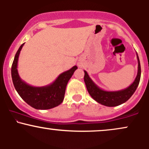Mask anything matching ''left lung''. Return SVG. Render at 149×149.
Segmentation results:
<instances>
[{
  "label": "left lung",
  "instance_id": "1",
  "mask_svg": "<svg viewBox=\"0 0 149 149\" xmlns=\"http://www.w3.org/2000/svg\"><path fill=\"white\" fill-rule=\"evenodd\" d=\"M136 56L138 60V71L136 78L129 87L118 91H106L102 90L92 81L87 71H84V81L90 96L98 103L106 107H116L127 102L137 88L141 78V66L137 53Z\"/></svg>",
  "mask_w": 149,
  "mask_h": 149
}]
</instances>
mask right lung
<instances>
[{
	"label": "right lung",
	"instance_id": "right-lung-1",
	"mask_svg": "<svg viewBox=\"0 0 149 149\" xmlns=\"http://www.w3.org/2000/svg\"><path fill=\"white\" fill-rule=\"evenodd\" d=\"M24 43L20 46L15 56L12 65L11 74L15 90L22 100L36 109L45 110L57 107L62 103L68 82L78 69L76 66L64 71L52 83L43 87H34L21 79L17 71V63L20 51Z\"/></svg>",
	"mask_w": 149,
	"mask_h": 149
}]
</instances>
